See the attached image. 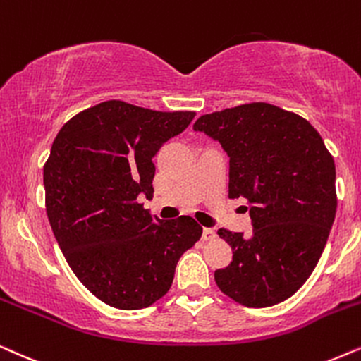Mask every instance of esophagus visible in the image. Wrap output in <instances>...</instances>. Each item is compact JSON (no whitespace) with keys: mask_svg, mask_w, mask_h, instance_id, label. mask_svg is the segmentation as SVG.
<instances>
[{"mask_svg":"<svg viewBox=\"0 0 361 361\" xmlns=\"http://www.w3.org/2000/svg\"><path fill=\"white\" fill-rule=\"evenodd\" d=\"M203 241H213V239L216 238V233H214V229H211V228H204L203 229Z\"/></svg>","mask_w":361,"mask_h":361,"instance_id":"esophagus-1","label":"esophagus"}]
</instances>
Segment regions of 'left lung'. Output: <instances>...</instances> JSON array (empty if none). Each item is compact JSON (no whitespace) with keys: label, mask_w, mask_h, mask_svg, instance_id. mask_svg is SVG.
I'll return each mask as SVG.
<instances>
[{"label":"left lung","mask_w":361,"mask_h":361,"mask_svg":"<svg viewBox=\"0 0 361 361\" xmlns=\"http://www.w3.org/2000/svg\"><path fill=\"white\" fill-rule=\"evenodd\" d=\"M195 130L229 157V198H246L252 233L221 228L233 249L214 272L223 294L246 307H271L304 286L324 252L337 211L335 163L304 117L266 102L206 114Z\"/></svg>","instance_id":"obj_1"}]
</instances>
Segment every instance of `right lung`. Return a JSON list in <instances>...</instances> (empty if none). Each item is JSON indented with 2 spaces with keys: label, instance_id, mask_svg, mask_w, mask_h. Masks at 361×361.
Wrapping results in <instances>:
<instances>
[{
  "label": "right lung",
  "instance_id": "add662e5",
  "mask_svg": "<svg viewBox=\"0 0 361 361\" xmlns=\"http://www.w3.org/2000/svg\"><path fill=\"white\" fill-rule=\"evenodd\" d=\"M193 117L107 100L74 115L52 142L44 163L52 233L77 279L115 309L161 299L203 233L190 216L153 218L138 201L153 196L152 158Z\"/></svg>",
  "mask_w": 361,
  "mask_h": 361
}]
</instances>
